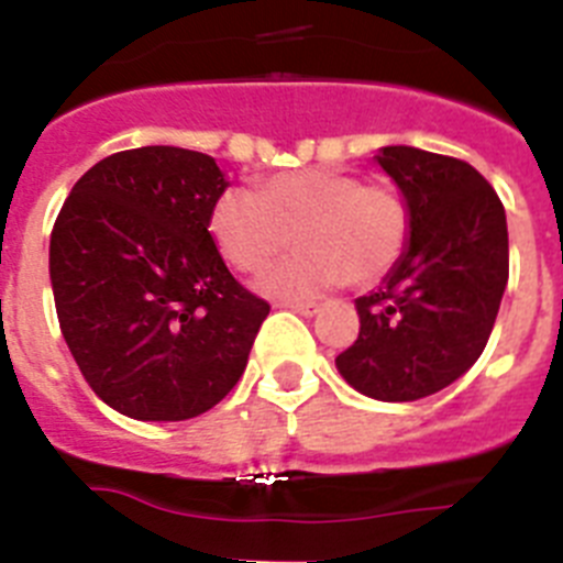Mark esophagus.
<instances>
[{"mask_svg":"<svg viewBox=\"0 0 563 563\" xmlns=\"http://www.w3.org/2000/svg\"><path fill=\"white\" fill-rule=\"evenodd\" d=\"M282 307H290L292 312H298V316H305V318H312L318 310H321V305H316V301H282Z\"/></svg>","mask_w":563,"mask_h":563,"instance_id":"esophagus-1","label":"esophagus"}]
</instances>
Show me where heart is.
Returning a JSON list of instances; mask_svg holds the SVG:
<instances>
[{
    "label": "heart",
    "mask_w": 563,
    "mask_h": 563,
    "mask_svg": "<svg viewBox=\"0 0 563 563\" xmlns=\"http://www.w3.org/2000/svg\"><path fill=\"white\" fill-rule=\"evenodd\" d=\"M213 245L242 273H258L296 236L301 251L271 271L267 292L305 298L380 282L409 242V211L389 186H366L338 168L282 172L253 194L228 188L208 217Z\"/></svg>",
    "instance_id": "b5f03b06"
}]
</instances>
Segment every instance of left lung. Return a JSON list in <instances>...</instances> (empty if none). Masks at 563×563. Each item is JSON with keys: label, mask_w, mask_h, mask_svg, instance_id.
<instances>
[{"label": "left lung", "mask_w": 563, "mask_h": 563, "mask_svg": "<svg viewBox=\"0 0 563 563\" xmlns=\"http://www.w3.org/2000/svg\"><path fill=\"white\" fill-rule=\"evenodd\" d=\"M377 166L400 188L409 242L377 290L355 298L361 332L335 357L372 400L445 389L485 350L507 287V220L490 183L465 161L383 146Z\"/></svg>", "instance_id": "obj_1"}]
</instances>
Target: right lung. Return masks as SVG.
<instances>
[{
	"instance_id": "right-lung-1",
	"label": "right lung",
	"mask_w": 563,
	"mask_h": 563,
	"mask_svg": "<svg viewBox=\"0 0 563 563\" xmlns=\"http://www.w3.org/2000/svg\"><path fill=\"white\" fill-rule=\"evenodd\" d=\"M225 188L208 154L129 148L84 174L49 233L64 341L92 391L132 420L213 409L271 312L231 276L208 231Z\"/></svg>"
}]
</instances>
